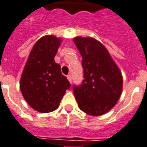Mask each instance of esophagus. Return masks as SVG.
<instances>
[{
	"instance_id": "obj_1",
	"label": "esophagus",
	"mask_w": 147,
	"mask_h": 147,
	"mask_svg": "<svg viewBox=\"0 0 147 147\" xmlns=\"http://www.w3.org/2000/svg\"><path fill=\"white\" fill-rule=\"evenodd\" d=\"M67 79H68V80L71 83V80H72V77H71V75H67Z\"/></svg>"
}]
</instances>
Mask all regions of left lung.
<instances>
[{"label":"left lung","mask_w":147,"mask_h":147,"mask_svg":"<svg viewBox=\"0 0 147 147\" xmlns=\"http://www.w3.org/2000/svg\"><path fill=\"white\" fill-rule=\"evenodd\" d=\"M74 43L82 56L83 78L73 85L75 98L81 111L102 115L113 108L122 92L120 71L103 45L94 38L76 37Z\"/></svg>","instance_id":"1"}]
</instances>
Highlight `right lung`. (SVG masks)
Segmentation results:
<instances>
[{
  "instance_id": "right-lung-1",
  "label": "right lung",
  "mask_w": 147,
  "mask_h": 147,
  "mask_svg": "<svg viewBox=\"0 0 147 147\" xmlns=\"http://www.w3.org/2000/svg\"><path fill=\"white\" fill-rule=\"evenodd\" d=\"M61 40L45 36L34 45L20 80V89L24 99L34 110L51 112L59 107L62 98L71 84L55 63Z\"/></svg>"
}]
</instances>
